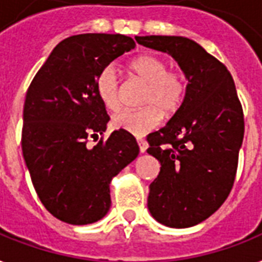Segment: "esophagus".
<instances>
[{
    "label": "esophagus",
    "instance_id": "esophagus-1",
    "mask_svg": "<svg viewBox=\"0 0 262 262\" xmlns=\"http://www.w3.org/2000/svg\"><path fill=\"white\" fill-rule=\"evenodd\" d=\"M137 144H139L140 152H141V154H144V152L147 151V143H145L143 139H137Z\"/></svg>",
    "mask_w": 262,
    "mask_h": 262
}]
</instances>
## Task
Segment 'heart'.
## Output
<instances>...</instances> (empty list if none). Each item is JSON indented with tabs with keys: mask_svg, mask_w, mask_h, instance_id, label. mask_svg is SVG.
Wrapping results in <instances>:
<instances>
[{
	"mask_svg": "<svg viewBox=\"0 0 262 262\" xmlns=\"http://www.w3.org/2000/svg\"><path fill=\"white\" fill-rule=\"evenodd\" d=\"M133 77L147 84L140 110H123L115 114L111 125L136 137H143L154 130L162 115L171 117L178 113L187 96V79L181 71L170 69L164 58L155 54L140 55L130 62ZM95 92L107 110L115 111L121 104V81L113 65L99 72L95 80Z\"/></svg>",
	"mask_w": 262,
	"mask_h": 262,
	"instance_id": "1",
	"label": "heart"
}]
</instances>
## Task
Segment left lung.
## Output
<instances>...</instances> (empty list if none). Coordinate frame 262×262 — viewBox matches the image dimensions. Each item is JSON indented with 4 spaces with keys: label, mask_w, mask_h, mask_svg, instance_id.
<instances>
[{
    "label": "left lung",
    "mask_w": 262,
    "mask_h": 262,
    "mask_svg": "<svg viewBox=\"0 0 262 262\" xmlns=\"http://www.w3.org/2000/svg\"><path fill=\"white\" fill-rule=\"evenodd\" d=\"M167 53L187 79V96L167 125L148 136L160 162L148 209L159 223L186 228L215 213L231 191L244 140V111L230 72L199 43L183 36H136Z\"/></svg>",
    "instance_id": "obj_1"
}]
</instances>
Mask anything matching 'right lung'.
Listing matches in <instances>:
<instances>
[{"label": "right lung", "mask_w": 262, "mask_h": 262, "mask_svg": "<svg viewBox=\"0 0 262 262\" xmlns=\"http://www.w3.org/2000/svg\"><path fill=\"white\" fill-rule=\"evenodd\" d=\"M135 47L133 39L119 34L63 39L27 91L23 156L39 200L65 223L102 219L111 205V179L139 155L136 139L123 130L88 145L110 119L95 92L96 76Z\"/></svg>", "instance_id": "obj_1"}]
</instances>
